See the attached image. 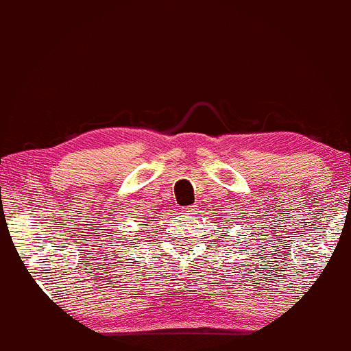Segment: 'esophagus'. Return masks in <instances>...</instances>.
I'll return each mask as SVG.
<instances>
[{
    "instance_id": "esophagus-1",
    "label": "esophagus",
    "mask_w": 351,
    "mask_h": 351,
    "mask_svg": "<svg viewBox=\"0 0 351 351\" xmlns=\"http://www.w3.org/2000/svg\"><path fill=\"white\" fill-rule=\"evenodd\" d=\"M195 212V208H193V205H191V207H184L182 208V213H185V215H191V213Z\"/></svg>"
}]
</instances>
